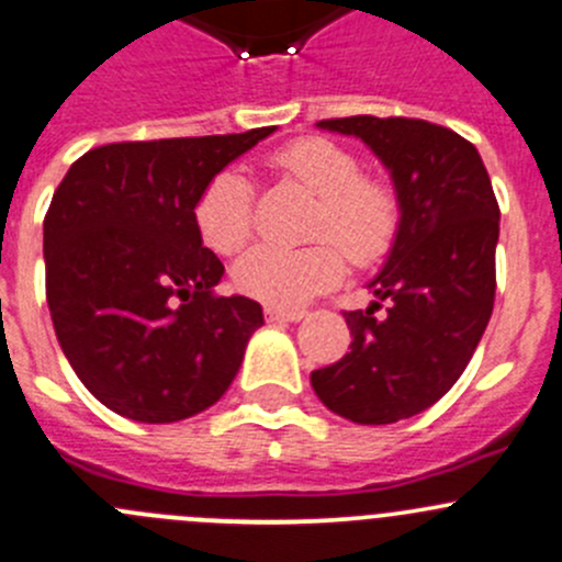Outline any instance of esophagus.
<instances>
[{"instance_id":"obj_1","label":"esophagus","mask_w":562,"mask_h":562,"mask_svg":"<svg viewBox=\"0 0 562 562\" xmlns=\"http://www.w3.org/2000/svg\"><path fill=\"white\" fill-rule=\"evenodd\" d=\"M265 316L270 322H300L305 316V308H279V305H265Z\"/></svg>"}]
</instances>
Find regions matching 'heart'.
Listing matches in <instances>:
<instances>
[{
    "mask_svg": "<svg viewBox=\"0 0 562 562\" xmlns=\"http://www.w3.org/2000/svg\"><path fill=\"white\" fill-rule=\"evenodd\" d=\"M281 181L314 194L311 246L297 251L254 248L233 270L235 286L268 305H300L340 281L346 257L355 265L379 262L395 246L403 202L395 183L379 172H362L360 159L327 137H300L268 156ZM194 227L211 251L238 254L254 235V200L246 176L235 167L218 170L194 202Z\"/></svg>",
    "mask_w": 562,
    "mask_h": 562,
    "instance_id": "obj_1",
    "label": "heart"
}]
</instances>
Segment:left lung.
I'll use <instances>...</instances> for the list:
<instances>
[{
    "label": "left lung",
    "mask_w": 562,
    "mask_h": 562,
    "mask_svg": "<svg viewBox=\"0 0 562 562\" xmlns=\"http://www.w3.org/2000/svg\"><path fill=\"white\" fill-rule=\"evenodd\" d=\"M360 137L392 172L403 222L384 270L368 283L375 303L344 311L351 351L311 373L335 414L392 425L441 401L462 375L495 303L497 207L476 146L422 119L319 121ZM387 314L379 315L380 300Z\"/></svg>",
    "instance_id": "obj_1"
}]
</instances>
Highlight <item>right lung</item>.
Returning a JSON list of instances; mask_svg holds the SVG:
<instances>
[{"instance_id":"right-lung-1","label":"right lung","mask_w":562,"mask_h":562,"mask_svg":"<svg viewBox=\"0 0 562 562\" xmlns=\"http://www.w3.org/2000/svg\"><path fill=\"white\" fill-rule=\"evenodd\" d=\"M273 130L108 143L54 192L43 224L50 319L78 379L115 414L189 419L233 384L262 305L216 294L224 265L202 246L194 202Z\"/></svg>"}]
</instances>
